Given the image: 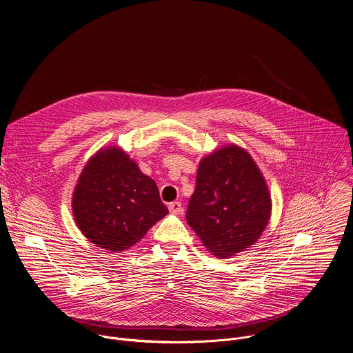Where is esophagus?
Returning a JSON list of instances; mask_svg holds the SVG:
<instances>
[{"instance_id":"esophagus-1","label":"esophagus","mask_w":353,"mask_h":353,"mask_svg":"<svg viewBox=\"0 0 353 353\" xmlns=\"http://www.w3.org/2000/svg\"><path fill=\"white\" fill-rule=\"evenodd\" d=\"M169 211L174 215H179L181 211H183V207H181V203H179V201H173V203L169 204Z\"/></svg>"}]
</instances>
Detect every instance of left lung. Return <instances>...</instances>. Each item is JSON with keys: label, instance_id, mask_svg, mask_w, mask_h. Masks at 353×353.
Here are the masks:
<instances>
[{"label": "left lung", "instance_id": "1", "mask_svg": "<svg viewBox=\"0 0 353 353\" xmlns=\"http://www.w3.org/2000/svg\"><path fill=\"white\" fill-rule=\"evenodd\" d=\"M270 216L267 183L247 150L228 145L199 162L185 219L215 257L253 245Z\"/></svg>", "mask_w": 353, "mask_h": 353}]
</instances>
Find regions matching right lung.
Here are the masks:
<instances>
[{"mask_svg": "<svg viewBox=\"0 0 353 353\" xmlns=\"http://www.w3.org/2000/svg\"><path fill=\"white\" fill-rule=\"evenodd\" d=\"M79 230L97 247L124 251L169 211L157 183L120 148L100 149L82 170L72 196Z\"/></svg>", "mask_w": 353, "mask_h": 353, "instance_id": "obj_1", "label": "right lung"}]
</instances>
